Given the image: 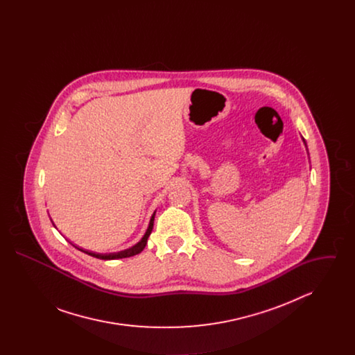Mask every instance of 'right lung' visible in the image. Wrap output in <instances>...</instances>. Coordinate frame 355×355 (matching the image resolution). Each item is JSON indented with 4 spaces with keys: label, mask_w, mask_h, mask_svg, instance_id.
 Masks as SVG:
<instances>
[{
    "label": "right lung",
    "mask_w": 355,
    "mask_h": 355,
    "mask_svg": "<svg viewBox=\"0 0 355 355\" xmlns=\"http://www.w3.org/2000/svg\"><path fill=\"white\" fill-rule=\"evenodd\" d=\"M154 214H155V213H154ZM154 214H153L152 218H150L149 227H148V230H146L144 238H142L137 245H135L133 248H130V249H128V250H123V252H119V253L98 254L92 253V252H87V250H83V249H80V248H77V249L81 250V252H84V253L92 255V257H96V258H98V259H119V258H128V257H132V255H135V254H139L145 249V246H146V243H148V238H149L150 233H152L153 223H154Z\"/></svg>",
    "instance_id": "obj_1"
}]
</instances>
